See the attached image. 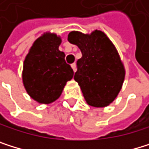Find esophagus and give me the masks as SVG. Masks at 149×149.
Instances as JSON below:
<instances>
[{
  "instance_id": "1",
  "label": "esophagus",
  "mask_w": 149,
  "mask_h": 149,
  "mask_svg": "<svg viewBox=\"0 0 149 149\" xmlns=\"http://www.w3.org/2000/svg\"><path fill=\"white\" fill-rule=\"evenodd\" d=\"M71 66H72V68H73L74 72H75V71H76V65H75V63L72 64V65H71Z\"/></svg>"
}]
</instances>
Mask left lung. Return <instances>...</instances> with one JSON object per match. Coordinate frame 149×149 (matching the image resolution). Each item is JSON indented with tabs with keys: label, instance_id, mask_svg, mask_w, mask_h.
Segmentation results:
<instances>
[{
	"label": "left lung",
	"instance_id": "obj_1",
	"mask_svg": "<svg viewBox=\"0 0 149 149\" xmlns=\"http://www.w3.org/2000/svg\"><path fill=\"white\" fill-rule=\"evenodd\" d=\"M68 42L78 46L81 58L77 60L74 80L88 105L104 107L112 103L122 89L125 69L118 51L100 30L90 34L72 31Z\"/></svg>",
	"mask_w": 149,
	"mask_h": 149
}]
</instances>
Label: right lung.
Returning <instances> with one entry per match:
<instances>
[{
	"label": "right lung",
	"mask_w": 149,
	"mask_h": 149,
	"mask_svg": "<svg viewBox=\"0 0 149 149\" xmlns=\"http://www.w3.org/2000/svg\"><path fill=\"white\" fill-rule=\"evenodd\" d=\"M61 37L45 33L33 43L26 55L22 79L25 89L33 100L41 104L57 100L66 84L74 76L65 53L58 49Z\"/></svg>",
	"instance_id": "right-lung-1"
}]
</instances>
